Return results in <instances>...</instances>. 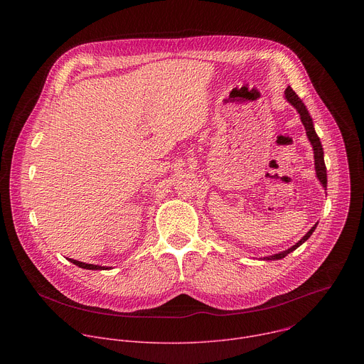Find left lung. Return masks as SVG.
Masks as SVG:
<instances>
[{
    "mask_svg": "<svg viewBox=\"0 0 364 364\" xmlns=\"http://www.w3.org/2000/svg\"><path fill=\"white\" fill-rule=\"evenodd\" d=\"M285 97H287V100L291 103V105L298 111V114H299V117H301V122H302L304 127H305L306 136H308L311 145H313V148H314V160H316L317 177H318V180L321 181L323 187L327 190V168H326V164H324V151H323L320 138H318V135H317L316 131H314L313 119H311V117H309V114H308L305 105L302 103V100L298 97V95L292 90L291 86H288V87L285 89ZM316 228H317V225L311 228V230H309L296 245H294V246L289 247L288 250L281 252V253H277V255H272V256H267V257H264V259H267V261H269V259H282V257H285L288 253H291L292 250H295L299 245H302L311 235H313V232L316 230Z\"/></svg>",
    "mask_w": 364,
    "mask_h": 364,
    "instance_id": "obj_1",
    "label": "left lung"
}]
</instances>
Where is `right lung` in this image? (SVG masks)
Masks as SVG:
<instances>
[{
  "label": "right lung",
  "instance_id": "add662e5",
  "mask_svg": "<svg viewBox=\"0 0 364 364\" xmlns=\"http://www.w3.org/2000/svg\"><path fill=\"white\" fill-rule=\"evenodd\" d=\"M69 261L72 262V264H75V265H77L79 268H83V269H109V268H107V267H97V265H92V264H85V262H79V261H75V259H69Z\"/></svg>",
  "mask_w": 364,
  "mask_h": 364
}]
</instances>
